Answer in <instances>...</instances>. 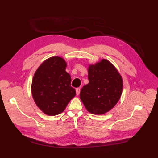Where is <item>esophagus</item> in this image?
Returning a JSON list of instances; mask_svg holds the SVG:
<instances>
[{"mask_svg":"<svg viewBox=\"0 0 158 158\" xmlns=\"http://www.w3.org/2000/svg\"><path fill=\"white\" fill-rule=\"evenodd\" d=\"M76 93H77V95L80 94V88H77L76 89Z\"/></svg>","mask_w":158,"mask_h":158,"instance_id":"obj_1","label":"esophagus"}]
</instances>
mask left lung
I'll list each match as a JSON object with an SVG mask.
<instances>
[{
	"label": "left lung",
	"mask_w": 158,
	"mask_h": 158,
	"mask_svg": "<svg viewBox=\"0 0 158 158\" xmlns=\"http://www.w3.org/2000/svg\"><path fill=\"white\" fill-rule=\"evenodd\" d=\"M89 84L80 98L87 111L101 115L113 108L121 97L123 80L117 69L106 59L88 67Z\"/></svg>",
	"instance_id": "obj_1"
}]
</instances>
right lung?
<instances>
[{
  "mask_svg": "<svg viewBox=\"0 0 158 158\" xmlns=\"http://www.w3.org/2000/svg\"><path fill=\"white\" fill-rule=\"evenodd\" d=\"M65 60L52 56L36 69L31 84V93L36 105L44 113L55 116L62 113L76 95L71 86L70 74L65 71Z\"/></svg>",
  "mask_w": 158,
  "mask_h": 158,
  "instance_id": "1",
  "label": "right lung"
}]
</instances>
